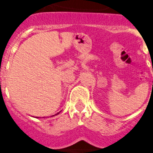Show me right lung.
Masks as SVG:
<instances>
[{
  "mask_svg": "<svg viewBox=\"0 0 153 153\" xmlns=\"http://www.w3.org/2000/svg\"><path fill=\"white\" fill-rule=\"evenodd\" d=\"M59 113H60V112H58V113H57V114H56V115H58V114H59ZM51 116H55V115H51Z\"/></svg>",
  "mask_w": 153,
  "mask_h": 153,
  "instance_id": "right-lung-1",
  "label": "right lung"
}]
</instances>
